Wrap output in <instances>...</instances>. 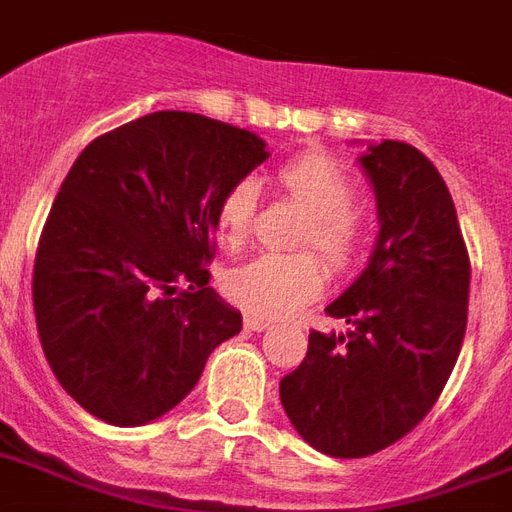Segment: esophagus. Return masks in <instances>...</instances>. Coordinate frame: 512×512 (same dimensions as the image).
<instances>
[{
    "mask_svg": "<svg viewBox=\"0 0 512 512\" xmlns=\"http://www.w3.org/2000/svg\"><path fill=\"white\" fill-rule=\"evenodd\" d=\"M244 327H247V330H257V333H260V330H268V327H271V322H268L265 317H257V314H244Z\"/></svg>",
    "mask_w": 512,
    "mask_h": 512,
    "instance_id": "esophagus-1",
    "label": "esophagus"
}]
</instances>
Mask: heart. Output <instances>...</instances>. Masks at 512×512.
Listing matches in <instances>:
<instances>
[{
    "label": "heart",
    "instance_id": "heart-1",
    "mask_svg": "<svg viewBox=\"0 0 512 512\" xmlns=\"http://www.w3.org/2000/svg\"><path fill=\"white\" fill-rule=\"evenodd\" d=\"M276 187L290 204L306 212L295 247L317 249L319 257L338 273L360 263L368 241V222L354 206L357 182L343 163L325 152H306L276 171ZM255 212V179H236L225 187L217 204V228L225 241H247ZM322 287L325 273L314 252L257 255L225 273L228 298L257 317H284L317 298Z\"/></svg>",
    "mask_w": 512,
    "mask_h": 512
}]
</instances>
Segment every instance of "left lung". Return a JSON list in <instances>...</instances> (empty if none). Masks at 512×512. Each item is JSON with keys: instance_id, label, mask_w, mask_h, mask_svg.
<instances>
[{"instance_id": "8db88e82", "label": "left lung", "mask_w": 512, "mask_h": 512, "mask_svg": "<svg viewBox=\"0 0 512 512\" xmlns=\"http://www.w3.org/2000/svg\"><path fill=\"white\" fill-rule=\"evenodd\" d=\"M360 163L381 233L360 279L325 308L349 330H314L279 384L300 438L338 459L392 446L432 411L462 349L470 298V255L432 161L384 139Z\"/></svg>"}]
</instances>
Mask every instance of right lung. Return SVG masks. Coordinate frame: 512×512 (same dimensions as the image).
<instances>
[{"label": "right lung", "mask_w": 512, "mask_h": 512, "mask_svg": "<svg viewBox=\"0 0 512 512\" xmlns=\"http://www.w3.org/2000/svg\"><path fill=\"white\" fill-rule=\"evenodd\" d=\"M268 158L247 128L163 109L74 161L34 257V317L66 395L136 427L182 403L241 314L209 287L217 204Z\"/></svg>", "instance_id": "obj_1"}]
</instances>
